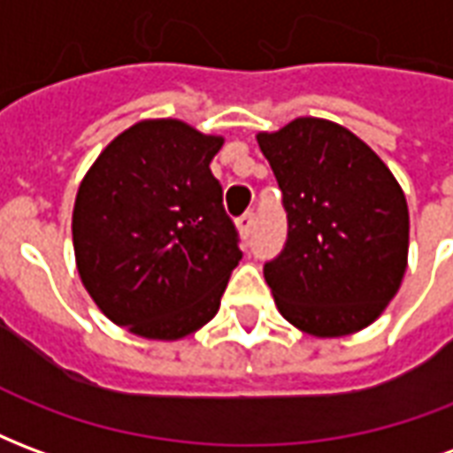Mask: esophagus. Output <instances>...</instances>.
Returning <instances> with one entry per match:
<instances>
[{
    "label": "esophagus",
    "mask_w": 453,
    "mask_h": 453,
    "mask_svg": "<svg viewBox=\"0 0 453 453\" xmlns=\"http://www.w3.org/2000/svg\"><path fill=\"white\" fill-rule=\"evenodd\" d=\"M252 227H255V213H252V211H247V213H242V216L237 218V230H240V235L242 237H250Z\"/></svg>",
    "instance_id": "esophagus-1"
}]
</instances>
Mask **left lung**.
Listing matches in <instances>:
<instances>
[{
  "label": "left lung",
  "mask_w": 453,
  "mask_h": 453,
  "mask_svg": "<svg viewBox=\"0 0 453 453\" xmlns=\"http://www.w3.org/2000/svg\"><path fill=\"white\" fill-rule=\"evenodd\" d=\"M288 216L265 279L301 333L344 337L369 327L408 269V201L383 159L340 123L313 116L257 133Z\"/></svg>",
  "instance_id": "8db88e82"
}]
</instances>
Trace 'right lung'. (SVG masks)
Returning <instances> with one entry per match:
<instances>
[{
  "mask_svg": "<svg viewBox=\"0 0 453 453\" xmlns=\"http://www.w3.org/2000/svg\"><path fill=\"white\" fill-rule=\"evenodd\" d=\"M223 148L177 119L138 120L77 188L73 245L87 294L145 340H181L218 313L242 252L211 159Z\"/></svg>",
  "mask_w": 453,
  "mask_h": 453,
  "instance_id": "add662e5",
  "label": "right lung"
}]
</instances>
